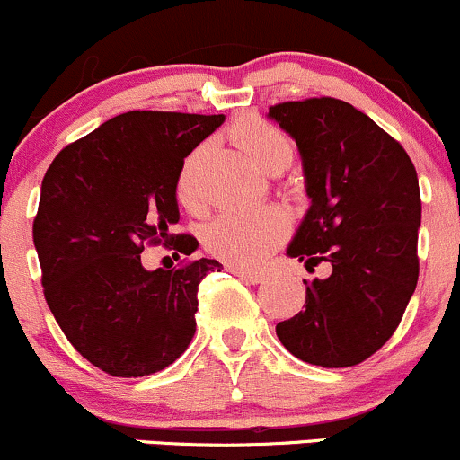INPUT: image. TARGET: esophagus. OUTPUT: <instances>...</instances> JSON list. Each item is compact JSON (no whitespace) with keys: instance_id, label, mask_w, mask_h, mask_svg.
<instances>
[{"instance_id":"esophagus-1","label":"esophagus","mask_w":460,"mask_h":460,"mask_svg":"<svg viewBox=\"0 0 460 460\" xmlns=\"http://www.w3.org/2000/svg\"><path fill=\"white\" fill-rule=\"evenodd\" d=\"M229 268L231 272L235 274V277H242L244 279V281H248V283H261V281H266V274L263 272H257V270H248V268H240V266H234V263H229Z\"/></svg>"}]
</instances>
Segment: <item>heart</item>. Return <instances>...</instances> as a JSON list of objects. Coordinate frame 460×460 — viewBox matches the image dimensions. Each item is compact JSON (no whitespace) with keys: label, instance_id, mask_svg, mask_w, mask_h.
Here are the masks:
<instances>
[{"label":"heart","instance_id":"heart-1","mask_svg":"<svg viewBox=\"0 0 460 460\" xmlns=\"http://www.w3.org/2000/svg\"><path fill=\"white\" fill-rule=\"evenodd\" d=\"M229 138L246 151L261 168L285 171L294 157L292 142L281 129L261 119L237 120ZM208 146H197L177 175V200L188 212L203 208V164ZM289 234V216L277 205L257 209H226L214 216L203 229V246L218 260L234 266H260Z\"/></svg>","mask_w":460,"mask_h":460}]
</instances>
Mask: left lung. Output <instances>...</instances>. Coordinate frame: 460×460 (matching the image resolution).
I'll list each match as a JSON object with an SVG mask.
<instances>
[{
	"label": "left lung",
	"mask_w": 460,
	"mask_h": 460,
	"mask_svg": "<svg viewBox=\"0 0 460 460\" xmlns=\"http://www.w3.org/2000/svg\"><path fill=\"white\" fill-rule=\"evenodd\" d=\"M296 140L311 208L288 248L329 279L307 283L303 311L277 324L300 361L350 367L394 335L420 277L421 199L409 153L355 105L332 97L270 105Z\"/></svg>",
	"instance_id": "left-lung-1"
}]
</instances>
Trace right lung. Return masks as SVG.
<instances>
[{
  "instance_id": "1",
  "label": "right lung",
  "mask_w": 460,
  "mask_h": 460,
  "mask_svg": "<svg viewBox=\"0 0 460 460\" xmlns=\"http://www.w3.org/2000/svg\"><path fill=\"white\" fill-rule=\"evenodd\" d=\"M225 114L131 110L105 120L47 168L31 237L47 305L71 346L110 376L160 372L197 331L199 283L216 260L145 270V246L190 255L199 242L179 223L183 157Z\"/></svg>"
}]
</instances>
